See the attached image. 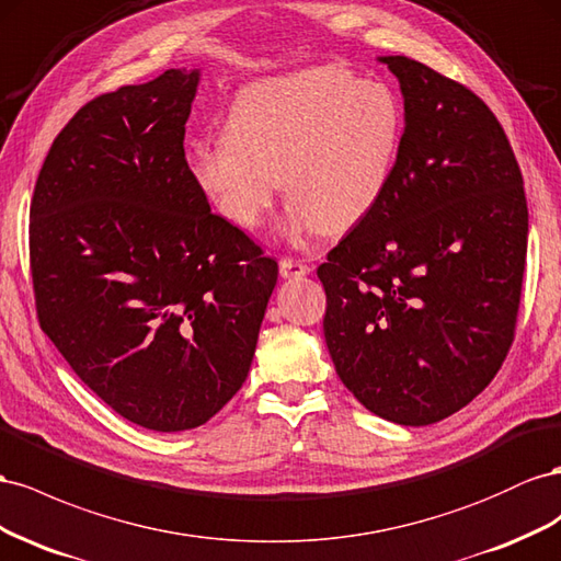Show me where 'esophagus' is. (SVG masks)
Instances as JSON below:
<instances>
[{
  "instance_id": "1",
  "label": "esophagus",
  "mask_w": 561,
  "mask_h": 561,
  "mask_svg": "<svg viewBox=\"0 0 561 561\" xmlns=\"http://www.w3.org/2000/svg\"><path fill=\"white\" fill-rule=\"evenodd\" d=\"M310 265H306V263H300V261H296V259H282L279 261V275L284 277V279H291V277H306V275H310Z\"/></svg>"
}]
</instances>
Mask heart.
I'll list each match as a JSON object with an SVG mask.
<instances>
[{
	"label": "heart",
	"instance_id": "1",
	"mask_svg": "<svg viewBox=\"0 0 561 561\" xmlns=\"http://www.w3.org/2000/svg\"><path fill=\"white\" fill-rule=\"evenodd\" d=\"M222 131L226 138L197 140L187 150L190 179L220 218L255 230L284 187L291 199L286 234H339L388 192L404 112L382 82L319 66L244 87Z\"/></svg>",
	"mask_w": 561,
	"mask_h": 561
}]
</instances>
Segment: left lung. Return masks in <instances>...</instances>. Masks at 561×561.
Returning <instances> with one entry per match:
<instances>
[{"label": "left lung", "instance_id": "1", "mask_svg": "<svg viewBox=\"0 0 561 561\" xmlns=\"http://www.w3.org/2000/svg\"><path fill=\"white\" fill-rule=\"evenodd\" d=\"M404 95V138L376 209L317 267L335 374L399 425L460 411L515 339L529 237L522 171L468 87L382 56Z\"/></svg>", "mask_w": 561, "mask_h": 561}]
</instances>
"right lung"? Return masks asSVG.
I'll return each mask as SVG.
<instances>
[{
  "instance_id": "obj_1",
  "label": "right lung",
  "mask_w": 561,
  "mask_h": 561,
  "mask_svg": "<svg viewBox=\"0 0 561 561\" xmlns=\"http://www.w3.org/2000/svg\"><path fill=\"white\" fill-rule=\"evenodd\" d=\"M199 70L79 107L30 204L42 331L122 419L199 427L249 376L277 261L211 214L185 159Z\"/></svg>"
}]
</instances>
